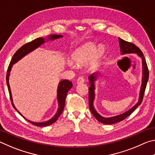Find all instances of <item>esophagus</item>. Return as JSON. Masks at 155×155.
Returning <instances> with one entry per match:
<instances>
[{
	"label": "esophagus",
	"mask_w": 155,
	"mask_h": 155,
	"mask_svg": "<svg viewBox=\"0 0 155 155\" xmlns=\"http://www.w3.org/2000/svg\"><path fill=\"white\" fill-rule=\"evenodd\" d=\"M85 82V78H83V77H79L77 78V83L78 84L79 83H83Z\"/></svg>",
	"instance_id": "1"
}]
</instances>
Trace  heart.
<instances>
[{
  "label": "heart",
  "instance_id": "heart-1",
  "mask_svg": "<svg viewBox=\"0 0 155 155\" xmlns=\"http://www.w3.org/2000/svg\"><path fill=\"white\" fill-rule=\"evenodd\" d=\"M105 52V47L103 44H100L96 47L94 44L88 42L83 44L73 52L72 59L77 65H84L91 60L90 68L94 69L97 67L100 60L103 58ZM67 64L71 68L75 67L72 61H68Z\"/></svg>",
  "mask_w": 155,
  "mask_h": 155
}]
</instances>
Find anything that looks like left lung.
I'll return each mask as SVG.
<instances>
[{
	"label": "left lung",
	"mask_w": 155,
	"mask_h": 155,
	"mask_svg": "<svg viewBox=\"0 0 155 155\" xmlns=\"http://www.w3.org/2000/svg\"><path fill=\"white\" fill-rule=\"evenodd\" d=\"M119 40V44L120 47V51H121L122 54H130V53H137L139 56H140L141 59H142V64H143V78H142V84H141V91H140V99H139L138 103L135 104V105L131 108L130 110H128V111L124 113L123 114L117 115L115 117H104L101 116V115H99L98 113L94 109L93 106V102L94 100V81L96 80L98 74H92L89 77V80H90V87H89V106H90V111L91 114H93L94 117H96V120L98 122L103 123V124H115V123L119 122L120 121H122L125 118H127L128 116L132 114V113L135 111L136 108L140 105L141 103H142L143 98V94L145 92V90L146 87L147 82H148V77H149V71L148 65H147L146 59L143 56V52H141L140 48L135 46L134 44L129 42V41H127L124 40H122L120 38H118Z\"/></svg>",
	"instance_id": "left-lung-1"
}]
</instances>
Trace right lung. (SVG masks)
I'll return each instance as SVG.
<instances>
[{"mask_svg": "<svg viewBox=\"0 0 155 155\" xmlns=\"http://www.w3.org/2000/svg\"><path fill=\"white\" fill-rule=\"evenodd\" d=\"M62 35H52L49 36L50 40H54V39H57V38H61ZM44 40L42 38H38L34 40L33 41H30V42H28L27 44H25V45H23L22 46H21L20 48L18 50V51L15 52V54L13 56L12 59L10 61V64L9 65V67L7 68V75H6V82L7 84V87H8V90H9V96H10V99H11V102L13 107L16 110V111L19 113V114L22 115V114L18 111L15 108L14 103H13V100H12V93H11V90H10V87H9V74H10V71H11L12 65L16 63L18 61L22 58L23 57L25 56L26 54H28V52H31L33 51L34 49H35L38 48V47L41 45L43 43H44ZM72 87V83L71 81H70L69 80H63L61 82L59 83V86H58V90H57V100H58V103H59V109L58 111H57V114L55 115L52 117V119H51L48 121L47 122H33L29 121V120H27L28 122H29L31 124L37 126V127H47V126H49L53 123L57 121V120L58 119V117L60 116V115L62 114L63 110L64 109L65 107V98H66L67 94L68 92V91L70 90V88Z\"/></svg>", "mask_w": 155, "mask_h": 155, "instance_id": "obj_1", "label": "right lung"}]
</instances>
